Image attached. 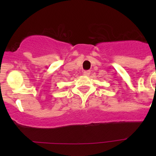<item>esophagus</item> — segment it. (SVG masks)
Wrapping results in <instances>:
<instances>
[{
    "label": "esophagus",
    "instance_id": "esophagus-1",
    "mask_svg": "<svg viewBox=\"0 0 156 156\" xmlns=\"http://www.w3.org/2000/svg\"><path fill=\"white\" fill-rule=\"evenodd\" d=\"M90 74V71H84V73H83V75H84V76H88Z\"/></svg>",
    "mask_w": 156,
    "mask_h": 156
}]
</instances>
